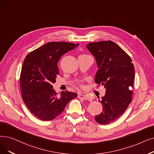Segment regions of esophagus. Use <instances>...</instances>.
Masks as SVG:
<instances>
[{"mask_svg": "<svg viewBox=\"0 0 154 154\" xmlns=\"http://www.w3.org/2000/svg\"><path fill=\"white\" fill-rule=\"evenodd\" d=\"M78 98L79 99H82V100H88L89 99V97L87 95H85V94H79L78 95Z\"/></svg>", "mask_w": 154, "mask_h": 154, "instance_id": "obj_1", "label": "esophagus"}]
</instances>
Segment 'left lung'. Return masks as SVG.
I'll return each mask as SVG.
<instances>
[{"mask_svg": "<svg viewBox=\"0 0 154 154\" xmlns=\"http://www.w3.org/2000/svg\"><path fill=\"white\" fill-rule=\"evenodd\" d=\"M86 47L98 66L94 81L106 89L99 101L103 112L94 119L99 124H109L121 116L132 101L134 65L129 55L112 41L90 43Z\"/></svg>", "mask_w": 154, "mask_h": 154, "instance_id": "left-lung-1", "label": "left lung"}]
</instances>
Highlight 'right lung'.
<instances>
[{"label": "right lung", "mask_w": 154, "mask_h": 154, "mask_svg": "<svg viewBox=\"0 0 154 154\" xmlns=\"http://www.w3.org/2000/svg\"><path fill=\"white\" fill-rule=\"evenodd\" d=\"M78 45L50 42L26 57L20 77L22 97L30 111L40 119H54L63 111L70 100L77 96L76 93L67 91L57 96L52 84L59 75L57 63L60 58Z\"/></svg>", "instance_id": "1"}]
</instances>
